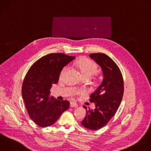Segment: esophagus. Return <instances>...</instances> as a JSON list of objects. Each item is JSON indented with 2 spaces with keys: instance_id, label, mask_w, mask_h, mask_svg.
Instances as JSON below:
<instances>
[{
  "instance_id": "1",
  "label": "esophagus",
  "mask_w": 151,
  "mask_h": 151,
  "mask_svg": "<svg viewBox=\"0 0 151 151\" xmlns=\"http://www.w3.org/2000/svg\"><path fill=\"white\" fill-rule=\"evenodd\" d=\"M70 106L71 107H76L78 106V104H77L76 103L72 101V102H70Z\"/></svg>"
}]
</instances>
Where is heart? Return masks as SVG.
<instances>
[{
	"label": "heart",
	"mask_w": 151,
	"mask_h": 151,
	"mask_svg": "<svg viewBox=\"0 0 151 151\" xmlns=\"http://www.w3.org/2000/svg\"><path fill=\"white\" fill-rule=\"evenodd\" d=\"M77 66L80 70L82 77H88L90 78L97 72V65L96 63L89 59H84L78 61ZM66 69V67L62 70L61 75L64 72Z\"/></svg>",
	"instance_id": "1"
}]
</instances>
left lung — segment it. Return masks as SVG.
<instances>
[{
  "label": "left lung",
  "instance_id": "1",
  "mask_svg": "<svg viewBox=\"0 0 151 151\" xmlns=\"http://www.w3.org/2000/svg\"><path fill=\"white\" fill-rule=\"evenodd\" d=\"M99 65L103 73V81L90 99L96 108L87 109L82 125L91 130L104 127L116 112L122 99L124 82L122 73L114 60L105 54L93 53L89 55Z\"/></svg>",
  "mask_w": 151,
  "mask_h": 151
}]
</instances>
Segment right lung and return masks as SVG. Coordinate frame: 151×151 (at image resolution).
I'll use <instances>...</instances> for the list:
<instances>
[{
	"label": "right lung",
	"instance_id": "1",
	"mask_svg": "<svg viewBox=\"0 0 151 151\" xmlns=\"http://www.w3.org/2000/svg\"><path fill=\"white\" fill-rule=\"evenodd\" d=\"M75 58L63 53L49 54L28 70L23 82L22 97L29 116L38 126L52 125L69 109V101L50 96V89L58 82L63 68Z\"/></svg>",
	"mask_w": 151,
	"mask_h": 151
}]
</instances>
